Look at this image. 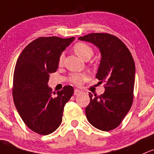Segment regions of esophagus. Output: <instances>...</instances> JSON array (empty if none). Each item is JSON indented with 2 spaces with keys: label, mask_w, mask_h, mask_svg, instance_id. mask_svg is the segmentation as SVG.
<instances>
[{
  "label": "esophagus",
  "mask_w": 154,
  "mask_h": 154,
  "mask_svg": "<svg viewBox=\"0 0 154 154\" xmlns=\"http://www.w3.org/2000/svg\"><path fill=\"white\" fill-rule=\"evenodd\" d=\"M82 92H81L80 90H78V89H75V90H74V95L77 96V95H79V94H80Z\"/></svg>",
  "instance_id": "obj_1"
}]
</instances>
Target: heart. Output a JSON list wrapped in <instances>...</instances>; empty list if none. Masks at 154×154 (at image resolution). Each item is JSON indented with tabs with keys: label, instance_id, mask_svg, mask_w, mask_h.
I'll return each instance as SVG.
<instances>
[{
	"label": "heart",
	"instance_id": "obj_1",
	"mask_svg": "<svg viewBox=\"0 0 154 154\" xmlns=\"http://www.w3.org/2000/svg\"><path fill=\"white\" fill-rule=\"evenodd\" d=\"M74 51L78 56L84 60L90 59L94 55V50L90 45L84 43V42H78L74 45L73 47ZM63 54H61L59 57V64L61 65L63 62ZM88 78V75L85 73H74L72 74L69 77L71 82L76 85H81L85 80Z\"/></svg>",
	"mask_w": 154,
	"mask_h": 154
}]
</instances>
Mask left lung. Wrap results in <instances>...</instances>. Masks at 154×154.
<instances>
[{
    "instance_id": "8db88e82",
    "label": "left lung",
    "mask_w": 154,
    "mask_h": 154,
    "mask_svg": "<svg viewBox=\"0 0 154 154\" xmlns=\"http://www.w3.org/2000/svg\"><path fill=\"white\" fill-rule=\"evenodd\" d=\"M79 39L95 45L102 58L96 78L104 82L105 91L93 96L85 108L88 121L102 131L118 127L132 105L134 98L135 65L132 55L118 37L107 33H93Z\"/></svg>"
}]
</instances>
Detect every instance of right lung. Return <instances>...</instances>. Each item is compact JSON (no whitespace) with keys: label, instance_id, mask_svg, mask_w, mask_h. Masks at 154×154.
<instances>
[{"label":"right lung","instance_id":"obj_1","mask_svg":"<svg viewBox=\"0 0 154 154\" xmlns=\"http://www.w3.org/2000/svg\"><path fill=\"white\" fill-rule=\"evenodd\" d=\"M74 39L40 37L27 45L17 59L13 77L14 105L25 125L37 134L47 135L58 129L64 106L74 94L73 87L66 85L54 96L47 85L50 74L58 69L59 57Z\"/></svg>","mask_w":154,"mask_h":154}]
</instances>
